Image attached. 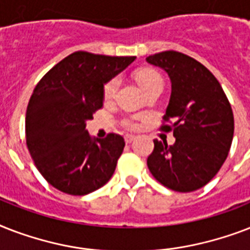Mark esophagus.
Wrapping results in <instances>:
<instances>
[{
    "label": "esophagus",
    "mask_w": 250,
    "mask_h": 250,
    "mask_svg": "<svg viewBox=\"0 0 250 250\" xmlns=\"http://www.w3.org/2000/svg\"><path fill=\"white\" fill-rule=\"evenodd\" d=\"M125 140L127 144H129V143H132V141L135 140V136H133V135H125Z\"/></svg>",
    "instance_id": "34e87169"
}]
</instances>
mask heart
<instances>
[{"label":"heart","instance_id":"b5f03b06","mask_svg":"<svg viewBox=\"0 0 250 250\" xmlns=\"http://www.w3.org/2000/svg\"><path fill=\"white\" fill-rule=\"evenodd\" d=\"M135 79L145 92H149L153 88H162V85H164V79H162L161 74L152 67H143L140 70H137L136 74H135ZM118 86H119V79L118 78L110 79L104 85V92L102 93H104V100L105 101H110V100H113L115 97ZM125 125L129 128H136L137 127V123L133 121H127Z\"/></svg>","mask_w":250,"mask_h":250}]
</instances>
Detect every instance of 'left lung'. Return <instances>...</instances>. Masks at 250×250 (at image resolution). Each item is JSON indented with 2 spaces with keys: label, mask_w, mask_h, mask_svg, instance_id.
<instances>
[{
  "label": "left lung",
  "mask_w": 250,
  "mask_h": 250,
  "mask_svg": "<svg viewBox=\"0 0 250 250\" xmlns=\"http://www.w3.org/2000/svg\"><path fill=\"white\" fill-rule=\"evenodd\" d=\"M171 80V97L161 131L175 136L174 145L154 140L148 157L154 178L176 192H193L221 170L233 137V113L217 78L192 57L175 52L146 58Z\"/></svg>",
  "instance_id": "left-lung-1"
}]
</instances>
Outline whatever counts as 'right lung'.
Returning <instances> with one entry per match:
<instances>
[{"label": "right lung", "instance_id": "right-lung-1", "mask_svg": "<svg viewBox=\"0 0 250 250\" xmlns=\"http://www.w3.org/2000/svg\"><path fill=\"white\" fill-rule=\"evenodd\" d=\"M136 57L75 52L45 74L33 89L25 114V140L35 166L61 192L84 196L113 176L125 139H94L86 121L104 106V84Z\"/></svg>", "mask_w": 250, "mask_h": 250}]
</instances>
